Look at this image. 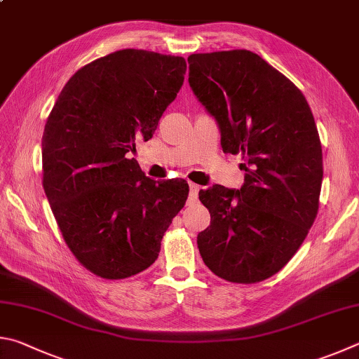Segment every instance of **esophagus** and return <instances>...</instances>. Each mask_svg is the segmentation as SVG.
<instances>
[{
  "instance_id": "34e87169",
  "label": "esophagus",
  "mask_w": 359,
  "mask_h": 359,
  "mask_svg": "<svg viewBox=\"0 0 359 359\" xmlns=\"http://www.w3.org/2000/svg\"><path fill=\"white\" fill-rule=\"evenodd\" d=\"M198 191H200V186L191 183L189 184V198L191 200H196L198 197Z\"/></svg>"
}]
</instances>
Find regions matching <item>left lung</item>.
Wrapping results in <instances>:
<instances>
[{
    "label": "left lung",
    "instance_id": "left-lung-1",
    "mask_svg": "<svg viewBox=\"0 0 359 359\" xmlns=\"http://www.w3.org/2000/svg\"><path fill=\"white\" fill-rule=\"evenodd\" d=\"M189 85L215 116L224 153L243 154L244 184H215L198 197L210 210L200 255L212 273L254 284L280 271L317 217L322 143L311 107L278 69L249 50L194 53Z\"/></svg>",
    "mask_w": 359,
    "mask_h": 359
}]
</instances>
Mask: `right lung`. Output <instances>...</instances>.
Here are the masks:
<instances>
[{
	"instance_id": "1",
	"label": "right lung",
	"mask_w": 359,
	"mask_h": 359,
	"mask_svg": "<svg viewBox=\"0 0 359 359\" xmlns=\"http://www.w3.org/2000/svg\"><path fill=\"white\" fill-rule=\"evenodd\" d=\"M186 60L118 50L79 69L62 88L42 135V184L62 238L102 279H126L153 265L184 180L154 181L128 153L153 137L183 86Z\"/></svg>"
}]
</instances>
